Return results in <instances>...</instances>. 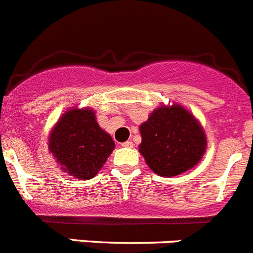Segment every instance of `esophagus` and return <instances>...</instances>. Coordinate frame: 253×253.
<instances>
[{"label": "esophagus", "instance_id": "1", "mask_svg": "<svg viewBox=\"0 0 253 253\" xmlns=\"http://www.w3.org/2000/svg\"><path fill=\"white\" fill-rule=\"evenodd\" d=\"M122 145L124 148H133V142H130V140H126V142L123 143Z\"/></svg>", "mask_w": 253, "mask_h": 253}]
</instances>
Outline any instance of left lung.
<instances>
[{
	"label": "left lung",
	"mask_w": 253,
	"mask_h": 253,
	"mask_svg": "<svg viewBox=\"0 0 253 253\" xmlns=\"http://www.w3.org/2000/svg\"><path fill=\"white\" fill-rule=\"evenodd\" d=\"M139 130L142 134L139 152L148 167L161 177H174L193 168L207 147L198 120L177 104L155 109Z\"/></svg>",
	"instance_id": "8db88e82"
}]
</instances>
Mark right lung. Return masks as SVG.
I'll return each mask as SVG.
<instances>
[{
  "mask_svg": "<svg viewBox=\"0 0 253 253\" xmlns=\"http://www.w3.org/2000/svg\"><path fill=\"white\" fill-rule=\"evenodd\" d=\"M114 147V140L99 126L90 108L66 111L48 136V150L62 170L79 179L98 174Z\"/></svg>",
  "mask_w": 253,
  "mask_h": 253,
  "instance_id": "obj_1",
  "label": "right lung"
}]
</instances>
